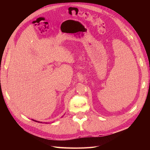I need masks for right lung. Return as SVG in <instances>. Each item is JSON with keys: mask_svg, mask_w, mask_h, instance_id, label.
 <instances>
[{"mask_svg": "<svg viewBox=\"0 0 150 150\" xmlns=\"http://www.w3.org/2000/svg\"><path fill=\"white\" fill-rule=\"evenodd\" d=\"M33 120V121H35V122H40V123H42V122H40V121H35V120ZM46 123H47V122H46Z\"/></svg>", "mask_w": 150, "mask_h": 150, "instance_id": "add662e5", "label": "right lung"}]
</instances>
